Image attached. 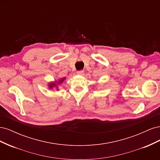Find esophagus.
<instances>
[{"label": "esophagus", "instance_id": "obj_1", "mask_svg": "<svg viewBox=\"0 0 160 160\" xmlns=\"http://www.w3.org/2000/svg\"><path fill=\"white\" fill-rule=\"evenodd\" d=\"M77 73L78 74V75H83V73H84V71H83V70L78 71H77Z\"/></svg>", "mask_w": 160, "mask_h": 160}]
</instances>
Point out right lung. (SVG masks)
Wrapping results in <instances>:
<instances>
[{
  "label": "right lung",
  "mask_w": 160,
  "mask_h": 160,
  "mask_svg": "<svg viewBox=\"0 0 160 160\" xmlns=\"http://www.w3.org/2000/svg\"><path fill=\"white\" fill-rule=\"evenodd\" d=\"M65 78H62V79H61L60 80H59V81H58V84H60V83H61L62 81H64V79H65ZM49 88L50 89H52L53 88H55V87H56L57 86V84L55 83H49ZM57 89H58V88H57Z\"/></svg>",
  "instance_id": "obj_1"
}]
</instances>
